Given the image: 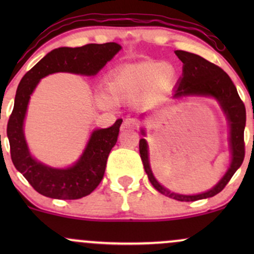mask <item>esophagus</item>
I'll use <instances>...</instances> for the list:
<instances>
[{
	"label": "esophagus",
	"mask_w": 254,
	"mask_h": 254,
	"mask_svg": "<svg viewBox=\"0 0 254 254\" xmlns=\"http://www.w3.org/2000/svg\"><path fill=\"white\" fill-rule=\"evenodd\" d=\"M137 127H138V123H137V121L132 118H129V119H125L124 121V124H123V129H129V130H136Z\"/></svg>",
	"instance_id": "1"
}]
</instances>
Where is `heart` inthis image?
Wrapping results in <instances>:
<instances>
[{
  "mask_svg": "<svg viewBox=\"0 0 254 254\" xmlns=\"http://www.w3.org/2000/svg\"><path fill=\"white\" fill-rule=\"evenodd\" d=\"M177 77L176 65L170 62L147 61L125 65L113 72L107 81L109 98L99 97L97 103L100 107H111L112 103L135 99L150 87L164 92L176 83Z\"/></svg>",
  "mask_w": 254,
  "mask_h": 254,
  "instance_id": "obj_1",
  "label": "heart"
}]
</instances>
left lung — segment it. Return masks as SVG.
I'll use <instances>...</instances> for the list:
<instances>
[{"mask_svg":"<svg viewBox=\"0 0 254 254\" xmlns=\"http://www.w3.org/2000/svg\"><path fill=\"white\" fill-rule=\"evenodd\" d=\"M176 55L183 62V76L178 81L172 98L208 97L215 99L220 104L229 127V148L232 154L230 165L220 182L210 190L198 194H180L164 188L154 177L149 162V148L145 138L139 139V154L148 179L160 193L180 202H194L198 199L214 197L222 191L230 178L234 176L243 164L245 157L244 130L246 125V110L233 81L220 66L191 52L177 50ZM141 133L145 136V130L141 129Z\"/></svg>","mask_w":254,"mask_h":254,"instance_id":"left-lung-1","label":"left lung"}]
</instances>
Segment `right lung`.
<instances>
[{"instance_id":"1","label":"right lung","mask_w":254,"mask_h":254,"mask_svg":"<svg viewBox=\"0 0 254 254\" xmlns=\"http://www.w3.org/2000/svg\"><path fill=\"white\" fill-rule=\"evenodd\" d=\"M117 43L87 44L81 48H58L49 52L24 75L16 89L14 109L7 125L14 166L33 189L45 197L78 199L88 196L103 179L107 157L117 142L122 119L107 129H95L72 166L55 168L32 156L25 138L24 123L28 103L43 77L55 72L94 76L121 51Z\"/></svg>"}]
</instances>
